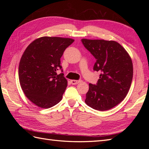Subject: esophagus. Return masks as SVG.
I'll use <instances>...</instances> for the list:
<instances>
[{"mask_svg":"<svg viewBox=\"0 0 149 149\" xmlns=\"http://www.w3.org/2000/svg\"><path fill=\"white\" fill-rule=\"evenodd\" d=\"M70 82L72 84H77L79 83H80L81 81V80H71Z\"/></svg>","mask_w":149,"mask_h":149,"instance_id":"obj_1","label":"esophagus"}]
</instances>
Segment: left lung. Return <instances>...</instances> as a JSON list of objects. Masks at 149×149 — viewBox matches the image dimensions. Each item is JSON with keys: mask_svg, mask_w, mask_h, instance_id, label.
Segmentation results:
<instances>
[{"mask_svg": "<svg viewBox=\"0 0 149 149\" xmlns=\"http://www.w3.org/2000/svg\"><path fill=\"white\" fill-rule=\"evenodd\" d=\"M95 59L93 70L100 72L96 85L89 84L86 103L91 108L106 111L125 99L133 77V65L126 50L115 41L82 39Z\"/></svg>", "mask_w": 149, "mask_h": 149, "instance_id": "obj_1", "label": "left lung"}]
</instances>
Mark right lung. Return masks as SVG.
Returning <instances> with one entry per match:
<instances>
[{"label":"right lung","instance_id":"1","mask_svg":"<svg viewBox=\"0 0 149 149\" xmlns=\"http://www.w3.org/2000/svg\"><path fill=\"white\" fill-rule=\"evenodd\" d=\"M74 42L61 37L43 36L34 40L25 50L18 67L20 86L31 102L50 108L61 100L68 82L63 73L60 58Z\"/></svg>","mask_w":149,"mask_h":149}]
</instances>
